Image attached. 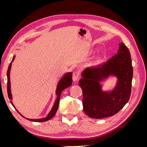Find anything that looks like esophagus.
<instances>
[{"label":"esophagus","mask_w":147,"mask_h":147,"mask_svg":"<svg viewBox=\"0 0 147 147\" xmlns=\"http://www.w3.org/2000/svg\"><path fill=\"white\" fill-rule=\"evenodd\" d=\"M79 72H74L72 75V80L74 82H76L79 78Z\"/></svg>","instance_id":"esophagus-1"}]
</instances>
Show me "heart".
I'll list each match as a JSON object with an SVG mask.
<instances>
[{
	"instance_id": "1",
	"label": "heart",
	"mask_w": 147,
	"mask_h": 147,
	"mask_svg": "<svg viewBox=\"0 0 147 147\" xmlns=\"http://www.w3.org/2000/svg\"><path fill=\"white\" fill-rule=\"evenodd\" d=\"M100 60H101V57L100 56H97L96 58L94 59V61H93V64H97V63H99V62L100 61Z\"/></svg>"
}]
</instances>
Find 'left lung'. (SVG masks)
<instances>
[{
  "label": "left lung",
  "instance_id": "obj_1",
  "mask_svg": "<svg viewBox=\"0 0 147 147\" xmlns=\"http://www.w3.org/2000/svg\"><path fill=\"white\" fill-rule=\"evenodd\" d=\"M119 46L117 54L105 63L86 69L82 74L78 84L83 91V111L91 118L112 117L129 99L133 76L131 54L123 43ZM111 75L118 78L116 86L110 92H103L100 82Z\"/></svg>",
  "mask_w": 147,
  "mask_h": 147
}]
</instances>
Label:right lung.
Wrapping results in <instances>:
<instances>
[{"instance_id":"right-lung-1","label":"right lung","mask_w":147,"mask_h":147,"mask_svg":"<svg viewBox=\"0 0 147 147\" xmlns=\"http://www.w3.org/2000/svg\"><path fill=\"white\" fill-rule=\"evenodd\" d=\"M15 57V56H14L13 57L12 61L11 62V63L10 64L9 66H8V68L7 70V92H8V96L9 99H10V102L11 104H12V105L14 107V108L16 109L15 105L13 104V102L11 101L12 100V95L11 93V86H10V70H11V63H13V60H14ZM72 72H68L66 73L63 77L62 78L60 81L58 82V84H57V86L56 88V94L57 95V98L56 99V101L55 102L54 105H53V107L51 110V111L48 114L47 117L46 118H40V119H29V118H25L24 117H23L18 111L17 110V112H18L22 117L25 118L26 119H27L29 121H35V122H44L48 121V120L51 119L53 117L55 116V115L56 114L57 108H58L59 106V99H60V97H61V94L62 92H63L65 88H68L69 86H70L72 85Z\"/></svg>"}]
</instances>
